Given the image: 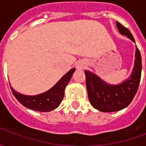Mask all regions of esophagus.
<instances>
[{
  "label": "esophagus",
  "instance_id": "1",
  "mask_svg": "<svg viewBox=\"0 0 146 146\" xmlns=\"http://www.w3.org/2000/svg\"><path fill=\"white\" fill-rule=\"evenodd\" d=\"M76 68L77 69H84V65L82 62H79V63L77 64V66H76Z\"/></svg>",
  "mask_w": 146,
  "mask_h": 146
}]
</instances>
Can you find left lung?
I'll return each instance as SVG.
<instances>
[{"label": "left lung", "mask_w": 146, "mask_h": 146, "mask_svg": "<svg viewBox=\"0 0 146 146\" xmlns=\"http://www.w3.org/2000/svg\"><path fill=\"white\" fill-rule=\"evenodd\" d=\"M116 24L119 33L129 37L133 42H135L131 33L127 28L118 22H116ZM84 73L89 101L92 106L96 110L106 113L121 110L131 102L138 92L141 73L140 51L137 48L134 72L130 78L121 84L110 85L89 71L85 70Z\"/></svg>", "instance_id": "1"}]
</instances>
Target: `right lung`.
Instances as JSON below:
<instances>
[{
  "label": "right lung",
  "instance_id": "add662e5",
  "mask_svg": "<svg viewBox=\"0 0 146 146\" xmlns=\"http://www.w3.org/2000/svg\"><path fill=\"white\" fill-rule=\"evenodd\" d=\"M75 69L70 70L62 79L48 92L34 96L22 95L11 87L12 94L21 104L30 110L39 112H49L59 106L64 97V91Z\"/></svg>",
  "mask_w": 146,
  "mask_h": 146
}]
</instances>
